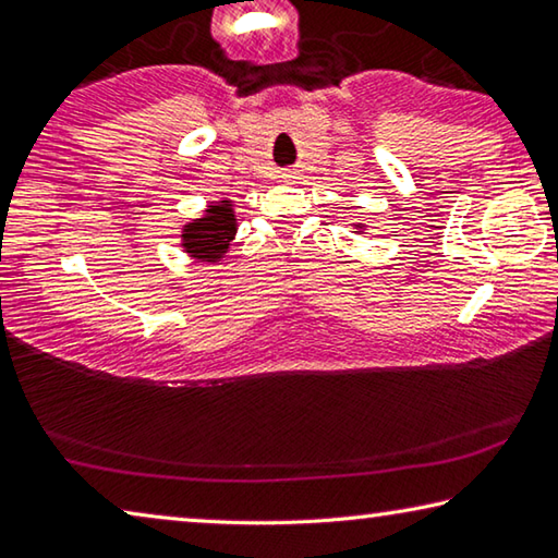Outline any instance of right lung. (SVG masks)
Returning a JSON list of instances; mask_svg holds the SVG:
<instances>
[{
  "mask_svg": "<svg viewBox=\"0 0 558 558\" xmlns=\"http://www.w3.org/2000/svg\"><path fill=\"white\" fill-rule=\"evenodd\" d=\"M235 233V221L231 214V204L211 206L209 216L196 223H189L184 231V245L194 258L199 260H219L229 241Z\"/></svg>",
  "mask_w": 558,
  "mask_h": 558,
  "instance_id": "add662e5",
  "label": "right lung"
}]
</instances>
